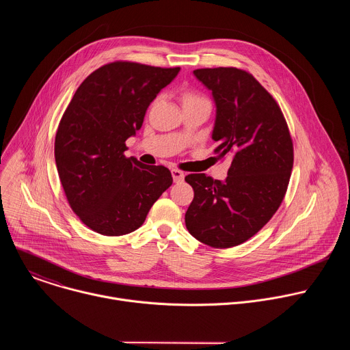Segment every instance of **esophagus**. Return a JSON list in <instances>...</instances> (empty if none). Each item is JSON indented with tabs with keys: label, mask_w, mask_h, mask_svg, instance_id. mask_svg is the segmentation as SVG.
I'll list each match as a JSON object with an SVG mask.
<instances>
[{
	"label": "esophagus",
	"mask_w": 350,
	"mask_h": 350,
	"mask_svg": "<svg viewBox=\"0 0 350 350\" xmlns=\"http://www.w3.org/2000/svg\"><path fill=\"white\" fill-rule=\"evenodd\" d=\"M172 176H173L174 183H183V181H184V177H185V174H184L183 172L177 170V169H173V170H172Z\"/></svg>",
	"instance_id": "obj_1"
}]
</instances>
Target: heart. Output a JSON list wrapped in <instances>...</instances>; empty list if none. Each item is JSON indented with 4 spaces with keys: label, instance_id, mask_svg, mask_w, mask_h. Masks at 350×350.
Wrapping results in <instances>:
<instances>
[{
    "label": "heart",
    "instance_id": "1",
    "mask_svg": "<svg viewBox=\"0 0 350 350\" xmlns=\"http://www.w3.org/2000/svg\"><path fill=\"white\" fill-rule=\"evenodd\" d=\"M196 103H206V99L202 98L201 95L192 92V91H187V92L183 94V105L196 104Z\"/></svg>",
    "mask_w": 350,
    "mask_h": 350
}]
</instances>
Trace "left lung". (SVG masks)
I'll return each instance as SVG.
<instances>
[{
	"label": "left lung",
	"mask_w": 350,
	"mask_h": 350,
	"mask_svg": "<svg viewBox=\"0 0 350 350\" xmlns=\"http://www.w3.org/2000/svg\"><path fill=\"white\" fill-rule=\"evenodd\" d=\"M193 76L216 107L212 139L219 159H230L226 180L188 174L193 201L185 213L189 234L212 247L254 237L280 208L293 166L286 122L274 98L237 68L196 69Z\"/></svg>",
	"instance_id": "left-lung-1"
}]
</instances>
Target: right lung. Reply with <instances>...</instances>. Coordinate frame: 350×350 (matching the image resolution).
Returning a JSON list of instances; mask_svg holds the SVG:
<instances>
[{
	"mask_svg": "<svg viewBox=\"0 0 350 350\" xmlns=\"http://www.w3.org/2000/svg\"><path fill=\"white\" fill-rule=\"evenodd\" d=\"M180 68L113 62L92 72L75 92L55 137V163L70 208L109 237L142 226L173 178L165 166L126 158V139Z\"/></svg>",
	"mask_w": 350,
	"mask_h": 350,
	"instance_id": "right-lung-1",
	"label": "right lung"
}]
</instances>
